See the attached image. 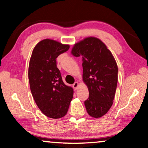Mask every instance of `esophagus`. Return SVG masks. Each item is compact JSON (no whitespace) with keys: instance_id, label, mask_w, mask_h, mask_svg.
Returning a JSON list of instances; mask_svg holds the SVG:
<instances>
[{"instance_id":"34e87169","label":"esophagus","mask_w":148,"mask_h":148,"mask_svg":"<svg viewBox=\"0 0 148 148\" xmlns=\"http://www.w3.org/2000/svg\"><path fill=\"white\" fill-rule=\"evenodd\" d=\"M79 86V84L78 82H75V83L73 84V86H72V87H73V88L74 90H76L77 89V87H78Z\"/></svg>"}]
</instances>
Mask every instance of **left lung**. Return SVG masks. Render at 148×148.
I'll list each match as a JSON object with an SVG mask.
<instances>
[{
    "label": "left lung",
    "mask_w": 148,
    "mask_h": 148,
    "mask_svg": "<svg viewBox=\"0 0 148 148\" xmlns=\"http://www.w3.org/2000/svg\"><path fill=\"white\" fill-rule=\"evenodd\" d=\"M71 53L82 57L83 81L89 94L84 104L90 116L99 118L113 104L118 72L116 60L106 45L92 36L75 44Z\"/></svg>",
    "instance_id": "obj_1"
}]
</instances>
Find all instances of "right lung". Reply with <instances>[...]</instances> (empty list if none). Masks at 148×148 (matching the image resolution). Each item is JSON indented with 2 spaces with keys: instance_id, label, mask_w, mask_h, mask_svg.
Wrapping results in <instances>:
<instances>
[{
  "instance_id": "add662e5",
  "label": "right lung",
  "mask_w": 148,
  "mask_h": 148,
  "mask_svg": "<svg viewBox=\"0 0 148 148\" xmlns=\"http://www.w3.org/2000/svg\"><path fill=\"white\" fill-rule=\"evenodd\" d=\"M69 44L51 39L39 42L32 50L29 64L31 93L39 109L53 119L64 116L73 98L72 87L62 82L56 59L68 51Z\"/></svg>"
}]
</instances>
